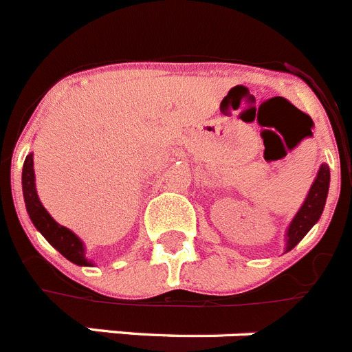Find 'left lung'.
I'll return each instance as SVG.
<instances>
[{
    "mask_svg": "<svg viewBox=\"0 0 352 352\" xmlns=\"http://www.w3.org/2000/svg\"><path fill=\"white\" fill-rule=\"evenodd\" d=\"M329 166L322 164L318 173H316L315 182L311 186L309 193L305 197L304 204H302V208H300L295 219L291 221L289 228H287V233H285V251L293 250L307 235V231L318 222L320 215L324 211L327 191H329Z\"/></svg>",
    "mask_w": 352,
    "mask_h": 352,
    "instance_id": "8db88e82",
    "label": "left lung"
}]
</instances>
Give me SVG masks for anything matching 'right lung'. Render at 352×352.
I'll return each instance as SVG.
<instances>
[{"label":"right lung","instance_id":"right-lung-1","mask_svg":"<svg viewBox=\"0 0 352 352\" xmlns=\"http://www.w3.org/2000/svg\"><path fill=\"white\" fill-rule=\"evenodd\" d=\"M23 197H25V206H27L28 217L32 224L36 226V230L47 239L50 244L61 253L65 258L77 265H92V262H88L85 258V245H82L81 239L72 233V231L65 228V226L57 224L54 221L50 213L43 208L39 197L36 191V177H34V159L32 153L27 155L25 164H23Z\"/></svg>","mask_w":352,"mask_h":352}]
</instances>
